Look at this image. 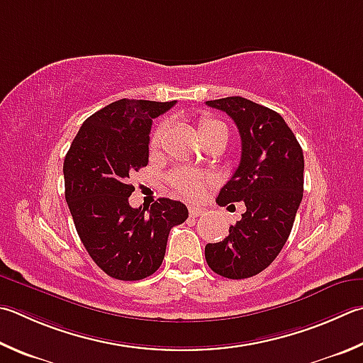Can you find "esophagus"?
<instances>
[{
  "label": "esophagus",
  "mask_w": 363,
  "mask_h": 363,
  "mask_svg": "<svg viewBox=\"0 0 363 363\" xmlns=\"http://www.w3.org/2000/svg\"><path fill=\"white\" fill-rule=\"evenodd\" d=\"M189 214L190 217H200L203 214V209L196 206H189Z\"/></svg>",
  "instance_id": "obj_1"
}]
</instances>
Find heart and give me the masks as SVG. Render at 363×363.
<instances>
[{
    "label": "heart",
    "instance_id": "1",
    "mask_svg": "<svg viewBox=\"0 0 363 363\" xmlns=\"http://www.w3.org/2000/svg\"><path fill=\"white\" fill-rule=\"evenodd\" d=\"M199 125H200L199 128H200V135L203 138V141L214 135H219V133H225L228 136V130L225 125H223L220 121H216V118H213V117H201ZM164 130H167L164 123L159 125V127L154 130L152 136H150V147L155 149L157 146H159L162 138L164 135ZM169 182L173 184V187L182 196H186V199H190V200H195V199H199V196H201L204 189H206L208 184L213 182V179H211V176H208V174L194 173V171H189V169H177L169 176Z\"/></svg>",
    "mask_w": 363,
    "mask_h": 363
}]
</instances>
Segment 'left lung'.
Returning <instances> with one entry per match:
<instances>
[{"instance_id":"left-lung-1","label":"left lung","mask_w":363,"mask_h":363,"mask_svg":"<svg viewBox=\"0 0 363 363\" xmlns=\"http://www.w3.org/2000/svg\"><path fill=\"white\" fill-rule=\"evenodd\" d=\"M206 104L232 117L241 136L240 164L216 201H242L246 213L230 225L225 240L206 245L204 257L214 273L245 279L269 267L291 235L303 199V150L273 109L242 96Z\"/></svg>"}]
</instances>
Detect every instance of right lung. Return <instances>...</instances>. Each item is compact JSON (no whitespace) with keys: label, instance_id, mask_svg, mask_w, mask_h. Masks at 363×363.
Listing matches in <instances>:
<instances>
[{"label":"right lung","instance_id":"1","mask_svg":"<svg viewBox=\"0 0 363 363\" xmlns=\"http://www.w3.org/2000/svg\"><path fill=\"white\" fill-rule=\"evenodd\" d=\"M176 101L118 100L91 114L65 157V199L79 238L111 278L140 281L160 268L169 230L189 217L186 204L159 199L131 208L130 176L149 162L152 118Z\"/></svg>","mask_w":363,"mask_h":363}]
</instances>
